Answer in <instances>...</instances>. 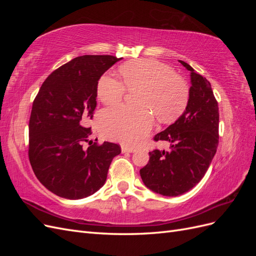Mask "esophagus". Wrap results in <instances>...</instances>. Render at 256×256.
I'll return each mask as SVG.
<instances>
[{"instance_id":"esophagus-1","label":"esophagus","mask_w":256,"mask_h":256,"mask_svg":"<svg viewBox=\"0 0 256 256\" xmlns=\"http://www.w3.org/2000/svg\"><path fill=\"white\" fill-rule=\"evenodd\" d=\"M136 148L134 147H127V146H122V152L125 154V152H134Z\"/></svg>"}]
</instances>
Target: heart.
Listing matches in <instances>:
<instances>
[{
    "instance_id": "obj_1",
    "label": "heart",
    "mask_w": 256,
    "mask_h": 256,
    "mask_svg": "<svg viewBox=\"0 0 256 256\" xmlns=\"http://www.w3.org/2000/svg\"><path fill=\"white\" fill-rule=\"evenodd\" d=\"M122 81L111 74H104L98 81L97 95L108 106L118 104L126 88L140 90L136 104L140 109L125 106L112 108L102 113L99 128L104 136L125 145L140 143L154 126L156 114L161 122H172L180 116L188 104L189 88L182 76L168 66L157 60L141 58L120 67Z\"/></svg>"
}]
</instances>
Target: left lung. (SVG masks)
Segmentation results:
<instances>
[{"label": "left lung", "instance_id": "8db88e82", "mask_svg": "<svg viewBox=\"0 0 256 256\" xmlns=\"http://www.w3.org/2000/svg\"><path fill=\"white\" fill-rule=\"evenodd\" d=\"M191 86L187 106L178 120L154 140L170 143V150H154L140 175L150 190L177 196L191 190L204 177L219 143V108L212 85L189 64Z\"/></svg>", "mask_w": 256, "mask_h": 256}]
</instances>
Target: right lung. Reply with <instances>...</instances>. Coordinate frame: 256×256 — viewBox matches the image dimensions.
<instances>
[{
	"instance_id": "add662e5",
	"label": "right lung",
	"mask_w": 256,
	"mask_h": 256,
	"mask_svg": "<svg viewBox=\"0 0 256 256\" xmlns=\"http://www.w3.org/2000/svg\"><path fill=\"white\" fill-rule=\"evenodd\" d=\"M122 58L78 56L54 70L38 92L28 122V158L37 180L54 194L68 200L94 194L120 154L118 144L92 143L88 122L100 76Z\"/></svg>"
}]
</instances>
